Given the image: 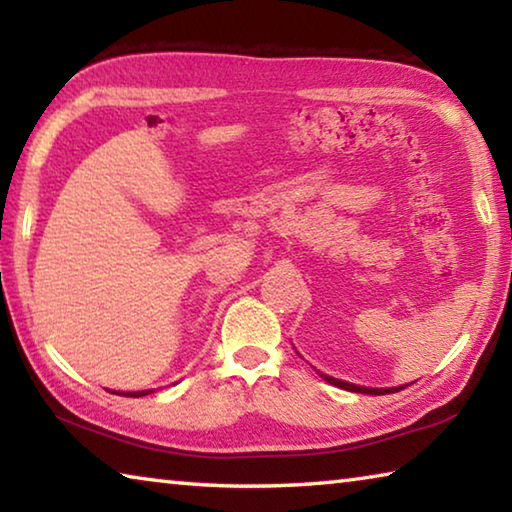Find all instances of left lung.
<instances>
[{
    "label": "left lung",
    "instance_id": "8db88e82",
    "mask_svg": "<svg viewBox=\"0 0 512 512\" xmlns=\"http://www.w3.org/2000/svg\"><path fill=\"white\" fill-rule=\"evenodd\" d=\"M318 372V370H316ZM320 377H323L327 384H332V386H339V388H345V391H352V393H368V395H386V393H397L400 391V388H404V386H400V388H363V386H354V384H348V381H341V379H334V377H327V375H323V372H318Z\"/></svg>",
    "mask_w": 512,
    "mask_h": 512
}]
</instances>
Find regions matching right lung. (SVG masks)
<instances>
[{
  "label": "right lung",
  "instance_id": "obj_1",
  "mask_svg": "<svg viewBox=\"0 0 512 512\" xmlns=\"http://www.w3.org/2000/svg\"><path fill=\"white\" fill-rule=\"evenodd\" d=\"M119 395H126V397H142V395H146V393L140 391V393H119Z\"/></svg>",
  "mask_w": 512,
  "mask_h": 512
}]
</instances>
